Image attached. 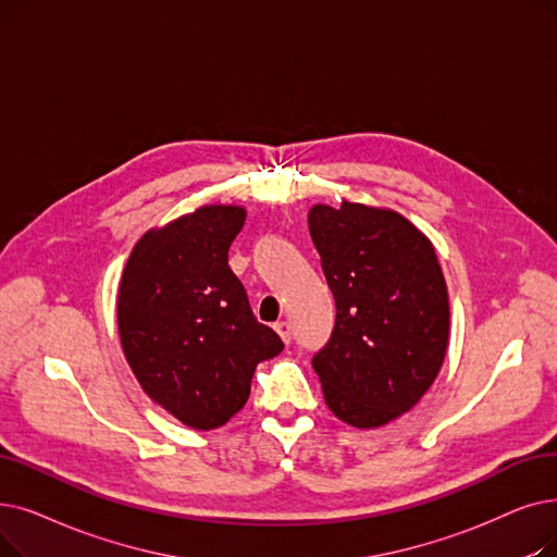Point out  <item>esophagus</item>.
I'll use <instances>...</instances> for the list:
<instances>
[{
	"mask_svg": "<svg viewBox=\"0 0 557 557\" xmlns=\"http://www.w3.org/2000/svg\"><path fill=\"white\" fill-rule=\"evenodd\" d=\"M275 332L280 334V338H282L284 344H292V325H288L286 321L275 323Z\"/></svg>",
	"mask_w": 557,
	"mask_h": 557,
	"instance_id": "1",
	"label": "esophagus"
}]
</instances>
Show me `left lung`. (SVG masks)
<instances>
[{"label": "left lung", "instance_id": "1", "mask_svg": "<svg viewBox=\"0 0 557 557\" xmlns=\"http://www.w3.org/2000/svg\"><path fill=\"white\" fill-rule=\"evenodd\" d=\"M307 221L336 302L330 342L313 357L325 405L352 428H382L444 364L450 307L437 252L394 209L344 200L313 205Z\"/></svg>", "mask_w": 557, "mask_h": 557}]
</instances>
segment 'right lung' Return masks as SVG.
Returning a JSON list of instances; mask_svg holds the SVG:
<instances>
[{
	"instance_id": "1",
	"label": "right lung",
	"mask_w": 557,
	"mask_h": 557,
	"mask_svg": "<svg viewBox=\"0 0 557 557\" xmlns=\"http://www.w3.org/2000/svg\"><path fill=\"white\" fill-rule=\"evenodd\" d=\"M238 205H205L145 232L120 277V346L140 389L188 428L225 425L250 396L259 361L282 352L261 325L227 250Z\"/></svg>"
}]
</instances>
